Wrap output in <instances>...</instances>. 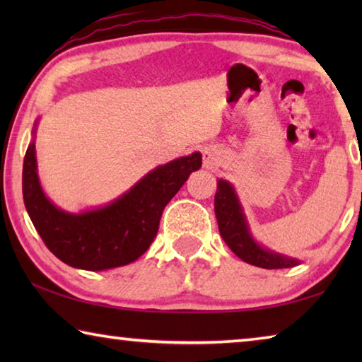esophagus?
<instances>
[{
	"mask_svg": "<svg viewBox=\"0 0 362 362\" xmlns=\"http://www.w3.org/2000/svg\"><path fill=\"white\" fill-rule=\"evenodd\" d=\"M214 161H216V159H214L212 151H204V164H206V166H212Z\"/></svg>",
	"mask_w": 362,
	"mask_h": 362,
	"instance_id": "obj_1",
	"label": "esophagus"
}]
</instances>
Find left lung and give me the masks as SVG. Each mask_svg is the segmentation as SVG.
I'll list each match as a JSON object with an SVG mask.
<instances>
[{"mask_svg":"<svg viewBox=\"0 0 362 362\" xmlns=\"http://www.w3.org/2000/svg\"><path fill=\"white\" fill-rule=\"evenodd\" d=\"M214 209H216L220 235H222L226 246L241 260L267 269L291 268L300 263L296 259L273 252V250L262 247L259 243H255L249 231L246 216H244L235 188L226 180H218L217 183Z\"/></svg>","mask_w":362,"mask_h":362,"instance_id":"obj_1","label":"left lung"}]
</instances>
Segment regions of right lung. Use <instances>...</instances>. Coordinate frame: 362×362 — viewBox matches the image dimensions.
<instances>
[{"mask_svg":"<svg viewBox=\"0 0 362 362\" xmlns=\"http://www.w3.org/2000/svg\"><path fill=\"white\" fill-rule=\"evenodd\" d=\"M35 132L23 158V203L47 249L66 265L88 272L127 265L145 254L164 207L203 163L198 151L174 159L153 169L113 203L70 214L54 206L40 185Z\"/></svg>","mask_w":362,"mask_h":362,"instance_id":"1","label":"right lung"}]
</instances>
